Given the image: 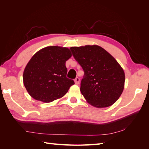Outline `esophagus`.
I'll return each instance as SVG.
<instances>
[{"label":"esophagus","mask_w":149,"mask_h":149,"mask_svg":"<svg viewBox=\"0 0 149 149\" xmlns=\"http://www.w3.org/2000/svg\"><path fill=\"white\" fill-rule=\"evenodd\" d=\"M79 81H80V79L78 77H76L74 79V82L76 84H79Z\"/></svg>","instance_id":"34e87169"}]
</instances>
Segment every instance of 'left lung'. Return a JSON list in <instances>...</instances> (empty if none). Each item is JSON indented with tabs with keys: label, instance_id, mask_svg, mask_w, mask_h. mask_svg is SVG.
Segmentation results:
<instances>
[{
	"label": "left lung",
	"instance_id": "obj_1",
	"mask_svg": "<svg viewBox=\"0 0 149 149\" xmlns=\"http://www.w3.org/2000/svg\"><path fill=\"white\" fill-rule=\"evenodd\" d=\"M70 49L84 71L80 91L85 100L97 108L112 106L124 88L123 68L109 53L96 45Z\"/></svg>",
	"mask_w": 149,
	"mask_h": 149
}]
</instances>
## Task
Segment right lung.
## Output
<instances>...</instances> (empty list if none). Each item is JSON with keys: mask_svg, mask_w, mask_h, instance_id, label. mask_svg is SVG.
Segmentation results:
<instances>
[{"mask_svg": "<svg viewBox=\"0 0 149 149\" xmlns=\"http://www.w3.org/2000/svg\"><path fill=\"white\" fill-rule=\"evenodd\" d=\"M70 49L49 46L40 49L31 58L23 73V81L35 100L51 102L63 97L74 81L66 77V61L71 57Z\"/></svg>", "mask_w": 149, "mask_h": 149, "instance_id": "right-lung-1", "label": "right lung"}]
</instances>
